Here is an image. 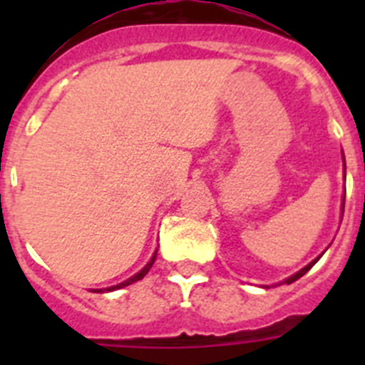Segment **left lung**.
<instances>
[{"instance_id": "8db88e82", "label": "left lung", "mask_w": 365, "mask_h": 365, "mask_svg": "<svg viewBox=\"0 0 365 365\" xmlns=\"http://www.w3.org/2000/svg\"><path fill=\"white\" fill-rule=\"evenodd\" d=\"M344 201H346V197H344ZM318 259H320V257H316V259H312L311 263H309L307 267H303V269L299 270V272H296L294 276H291V278H287V279H285V283H292V282H296V279H299V278H302L303 274H305V272H309V270H311V267L314 265V263H316V261H318Z\"/></svg>"}]
</instances>
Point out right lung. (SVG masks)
Returning a JSON list of instances; mask_svg holds the SVG:
<instances>
[{
    "instance_id": "right-lung-1",
    "label": "right lung",
    "mask_w": 365,
    "mask_h": 365,
    "mask_svg": "<svg viewBox=\"0 0 365 365\" xmlns=\"http://www.w3.org/2000/svg\"><path fill=\"white\" fill-rule=\"evenodd\" d=\"M155 257H157V250H155V254L153 256H151V259H150V263H148L146 267H144L143 270H140V272L138 274H135L133 278H130V279H125V282H122V283H118V285H113V287H108V289H104V291H117V289H122V287H128V285H131V283H135V282H138V279H143L144 276H146L148 272H150V269H151V265H153L155 263ZM102 291V289H100L98 292H104Z\"/></svg>"
}]
</instances>
